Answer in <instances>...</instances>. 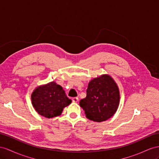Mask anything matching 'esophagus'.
<instances>
[{"mask_svg": "<svg viewBox=\"0 0 159 159\" xmlns=\"http://www.w3.org/2000/svg\"><path fill=\"white\" fill-rule=\"evenodd\" d=\"M72 102L77 103L79 101V98L78 97H73V98L72 99Z\"/></svg>", "mask_w": 159, "mask_h": 159, "instance_id": "obj_1", "label": "esophagus"}]
</instances>
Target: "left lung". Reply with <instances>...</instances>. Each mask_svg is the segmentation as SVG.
Instances as JSON below:
<instances>
[{"label": "left lung", "mask_w": 159, "mask_h": 159, "mask_svg": "<svg viewBox=\"0 0 159 159\" xmlns=\"http://www.w3.org/2000/svg\"><path fill=\"white\" fill-rule=\"evenodd\" d=\"M120 103V92L111 76L102 75L91 80L87 97L79 102L88 119L97 122L110 118L117 111Z\"/></svg>", "instance_id": "left-lung-1"}]
</instances>
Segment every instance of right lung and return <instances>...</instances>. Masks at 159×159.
<instances>
[{
	"label": "right lung",
	"mask_w": 159,
	"mask_h": 159,
	"mask_svg": "<svg viewBox=\"0 0 159 159\" xmlns=\"http://www.w3.org/2000/svg\"><path fill=\"white\" fill-rule=\"evenodd\" d=\"M31 101L36 111L48 118L59 116L72 102L62 87L55 82L36 89L31 95Z\"/></svg>",
	"instance_id": "add662e5"
}]
</instances>
